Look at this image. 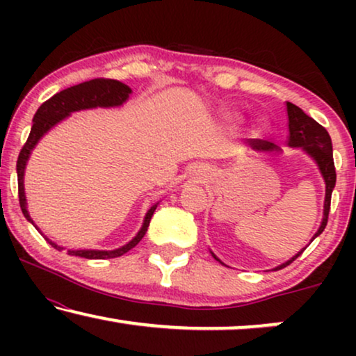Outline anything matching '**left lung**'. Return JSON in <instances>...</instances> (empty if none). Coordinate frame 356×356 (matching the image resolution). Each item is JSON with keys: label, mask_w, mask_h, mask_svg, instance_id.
<instances>
[{"label": "left lung", "mask_w": 356, "mask_h": 356, "mask_svg": "<svg viewBox=\"0 0 356 356\" xmlns=\"http://www.w3.org/2000/svg\"><path fill=\"white\" fill-rule=\"evenodd\" d=\"M286 116H289V145L290 147H303L306 152H308L311 157H313L319 165L321 173H323L324 181H325V201H324V218L323 223H321L319 230L316 232L314 238L321 235L324 232L325 225H327L329 218V211H330V197H332V189L335 186V178H337V173H335V165H334V155H332V140H330V136L327 131H325L324 126H321L318 121H314L311 116L305 113L303 110L298 108V106L286 102ZM250 145L252 149L257 150H279V147L270 140L264 139H250ZM313 238V240H314ZM301 252L295 257H291L290 261H286L285 264L277 267L275 270L284 269L289 264H291L296 257H298ZM217 259V257H216Z\"/></svg>", "instance_id": "obj_1"}]
</instances>
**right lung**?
I'll return each instance as SVG.
<instances>
[{"instance_id": "1", "label": "right lung", "mask_w": 356, "mask_h": 356, "mask_svg": "<svg viewBox=\"0 0 356 356\" xmlns=\"http://www.w3.org/2000/svg\"><path fill=\"white\" fill-rule=\"evenodd\" d=\"M129 94H131V89L126 84H123V82L115 81V79H105V77H99V79L86 81V82H81V84H77V86L67 87V89L58 92V94L53 95L51 99L43 102V104L40 105V108L37 110L35 116H33V124H32L31 134H29L26 144H24L21 152H19V159H17L19 204H21L22 213L27 220H31V217H29V213H27L26 196H24V168H26L29 154H31L33 145L38 143V139H40L42 136L51 128V126H55L58 121L70 115L71 111L94 108V106L121 105L126 99H128ZM155 209H157V204L149 209L147 216H145L144 225H143V228H140V232L138 233V235H136L134 240L129 241L126 246L120 248V250H115V251L79 250V251H67V254L86 257V259H110V257L123 256L124 252L133 250V248L138 245L140 240H143L145 232H147V227L150 223V218H152V216H154ZM47 241L50 243L55 250H61L60 246L48 240V238H47Z\"/></svg>"}]
</instances>
